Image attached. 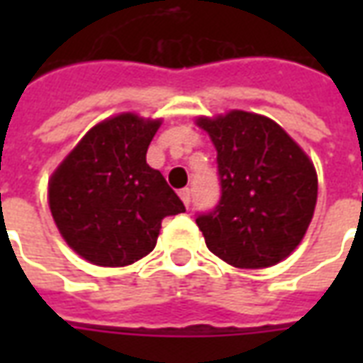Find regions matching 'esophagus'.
<instances>
[{"label": "esophagus", "instance_id": "1", "mask_svg": "<svg viewBox=\"0 0 363 363\" xmlns=\"http://www.w3.org/2000/svg\"><path fill=\"white\" fill-rule=\"evenodd\" d=\"M179 196H181V200L184 202V206H190V189H182L181 192H179Z\"/></svg>", "mask_w": 363, "mask_h": 363}]
</instances>
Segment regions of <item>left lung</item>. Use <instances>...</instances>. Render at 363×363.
<instances>
[{
  "instance_id": "obj_1",
  "label": "left lung",
  "mask_w": 363,
  "mask_h": 363,
  "mask_svg": "<svg viewBox=\"0 0 363 363\" xmlns=\"http://www.w3.org/2000/svg\"><path fill=\"white\" fill-rule=\"evenodd\" d=\"M196 124L218 151L221 198L196 223L208 249L235 268H267L301 243L317 204L311 159L274 120L231 111Z\"/></svg>"
}]
</instances>
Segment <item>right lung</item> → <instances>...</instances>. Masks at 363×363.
Masks as SVG:
<instances>
[{
  "label": "right lung",
  "mask_w": 363,
  "mask_h": 363,
  "mask_svg": "<svg viewBox=\"0 0 363 363\" xmlns=\"http://www.w3.org/2000/svg\"><path fill=\"white\" fill-rule=\"evenodd\" d=\"M161 120L132 112L83 135L48 182L52 218L66 243L96 267H128L155 249L161 221L184 204L145 153Z\"/></svg>",
  "instance_id": "add662e5"
}]
</instances>
